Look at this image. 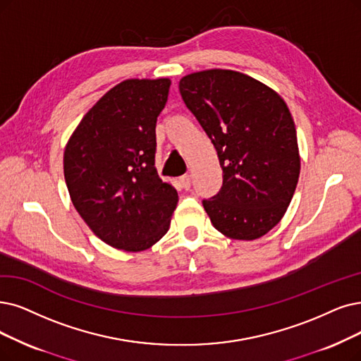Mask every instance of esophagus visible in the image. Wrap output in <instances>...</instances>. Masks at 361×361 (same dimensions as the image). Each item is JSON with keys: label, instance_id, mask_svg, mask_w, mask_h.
<instances>
[{"label": "esophagus", "instance_id": "1", "mask_svg": "<svg viewBox=\"0 0 361 361\" xmlns=\"http://www.w3.org/2000/svg\"><path fill=\"white\" fill-rule=\"evenodd\" d=\"M180 183L185 190H190L191 188V176L190 175H183L180 178Z\"/></svg>", "mask_w": 361, "mask_h": 361}]
</instances>
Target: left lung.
<instances>
[{
	"instance_id": "8db88e82",
	"label": "left lung",
	"mask_w": 361,
	"mask_h": 361,
	"mask_svg": "<svg viewBox=\"0 0 361 361\" xmlns=\"http://www.w3.org/2000/svg\"><path fill=\"white\" fill-rule=\"evenodd\" d=\"M179 92L219 157V192L203 200L213 226L255 240L276 226L296 190V128L284 100L235 71L210 69L179 81Z\"/></svg>"
}]
</instances>
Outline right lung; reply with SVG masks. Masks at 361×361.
I'll list each match as a JSON object with an SVG mask.
<instances>
[{"instance_id": "add662e5", "label": "right lung", "mask_w": 361, "mask_h": 361, "mask_svg": "<svg viewBox=\"0 0 361 361\" xmlns=\"http://www.w3.org/2000/svg\"><path fill=\"white\" fill-rule=\"evenodd\" d=\"M170 80H126L84 115L63 155L72 204L109 246L147 250L170 226L178 192L154 167Z\"/></svg>"}]
</instances>
